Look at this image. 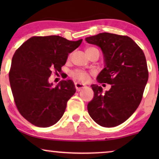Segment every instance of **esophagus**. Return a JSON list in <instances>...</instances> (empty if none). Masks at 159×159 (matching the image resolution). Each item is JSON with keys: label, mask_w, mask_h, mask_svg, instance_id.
Returning a JSON list of instances; mask_svg holds the SVG:
<instances>
[{"label": "esophagus", "mask_w": 159, "mask_h": 159, "mask_svg": "<svg viewBox=\"0 0 159 159\" xmlns=\"http://www.w3.org/2000/svg\"><path fill=\"white\" fill-rule=\"evenodd\" d=\"M75 88H76V90H77V92H80V91H81L82 89H84V88H85V86H84V84L80 83V82H76Z\"/></svg>", "instance_id": "1"}]
</instances>
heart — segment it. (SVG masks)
<instances>
[{
	"label": "heart",
	"mask_w": 159,
	"mask_h": 159,
	"mask_svg": "<svg viewBox=\"0 0 159 159\" xmlns=\"http://www.w3.org/2000/svg\"><path fill=\"white\" fill-rule=\"evenodd\" d=\"M89 48H88L87 49H89ZM71 76H72L74 79L82 82H85L89 80L88 73H87L86 71H84L80 70V69H77V70L73 71L72 72H71Z\"/></svg>",
	"instance_id": "heart-1"
}]
</instances>
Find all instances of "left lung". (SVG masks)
Here are the masks:
<instances>
[{"label":"left lung","instance_id":"left-lung-1","mask_svg":"<svg viewBox=\"0 0 159 159\" xmlns=\"http://www.w3.org/2000/svg\"><path fill=\"white\" fill-rule=\"evenodd\" d=\"M85 40L103 51L105 67L98 82L111 84L106 92L98 84L91 85L94 98L88 104V113L98 125L116 127L132 116L142 100L148 80L145 54L128 36L103 32Z\"/></svg>","mask_w":159,"mask_h":159}]
</instances>
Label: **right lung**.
<instances>
[{"instance_id":"1","label":"right lung","mask_w":159,"mask_h":159,"mask_svg":"<svg viewBox=\"0 0 159 159\" xmlns=\"http://www.w3.org/2000/svg\"><path fill=\"white\" fill-rule=\"evenodd\" d=\"M82 39L70 41L58 35L34 36L15 52L9 71V82L16 108L34 126L48 127L61 118L67 101L76 92L73 81L50 84L52 71L61 72L69 53Z\"/></svg>"}]
</instances>
